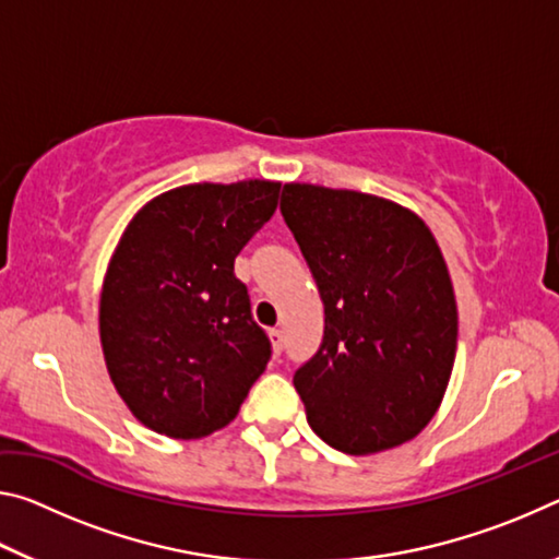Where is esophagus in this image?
Listing matches in <instances>:
<instances>
[{
  "label": "esophagus",
  "mask_w": 559,
  "mask_h": 559,
  "mask_svg": "<svg viewBox=\"0 0 559 559\" xmlns=\"http://www.w3.org/2000/svg\"><path fill=\"white\" fill-rule=\"evenodd\" d=\"M269 337H271L273 353H276V355H281V353H283V333H281V330H276V328H273V330H269Z\"/></svg>",
  "instance_id": "obj_1"
}]
</instances>
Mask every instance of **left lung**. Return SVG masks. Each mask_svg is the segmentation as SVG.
Segmentation results:
<instances>
[{"instance_id": "1", "label": "left lung", "mask_w": 559, "mask_h": 559, "mask_svg": "<svg viewBox=\"0 0 559 559\" xmlns=\"http://www.w3.org/2000/svg\"><path fill=\"white\" fill-rule=\"evenodd\" d=\"M281 214L325 306L318 353L293 384L320 439L374 453L437 414L456 357L447 263L419 216L380 197L286 185Z\"/></svg>"}]
</instances>
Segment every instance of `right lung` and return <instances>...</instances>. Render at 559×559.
<instances>
[{
	"label": "right lung",
	"mask_w": 559,
	"mask_h": 559,
	"mask_svg": "<svg viewBox=\"0 0 559 559\" xmlns=\"http://www.w3.org/2000/svg\"><path fill=\"white\" fill-rule=\"evenodd\" d=\"M278 182L187 185L145 204L100 293V343L130 412L202 439L229 424L271 359L234 259L278 204Z\"/></svg>",
	"instance_id": "1"
}]
</instances>
